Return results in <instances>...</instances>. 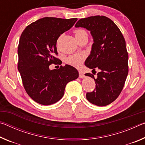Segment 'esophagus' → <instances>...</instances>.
Here are the masks:
<instances>
[{
  "mask_svg": "<svg viewBox=\"0 0 145 145\" xmlns=\"http://www.w3.org/2000/svg\"><path fill=\"white\" fill-rule=\"evenodd\" d=\"M84 77V74H83V73L81 72V71H79V78H82Z\"/></svg>",
  "mask_w": 145,
  "mask_h": 145,
  "instance_id": "1",
  "label": "esophagus"
}]
</instances>
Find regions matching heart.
Here are the masks:
<instances>
[{"mask_svg": "<svg viewBox=\"0 0 145 145\" xmlns=\"http://www.w3.org/2000/svg\"><path fill=\"white\" fill-rule=\"evenodd\" d=\"M86 33L85 31L82 29H77L75 31V37H77L78 36L82 35V34ZM85 59V56L82 54H76L72 56H69L67 59V63L71 66L75 67H79L82 65L83 61Z\"/></svg>", "mask_w": 145, "mask_h": 145, "instance_id": "b5f03b06", "label": "heart"}]
</instances>
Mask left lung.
Listing matches in <instances>:
<instances>
[{"label":"left lung","mask_w":145,"mask_h":145,"mask_svg":"<svg viewBox=\"0 0 145 145\" xmlns=\"http://www.w3.org/2000/svg\"><path fill=\"white\" fill-rule=\"evenodd\" d=\"M89 31L93 39L90 54L85 65L92 69L99 70L95 80L96 88L87 93L86 99L98 106H105L116 100L124 86L128 75L129 56L125 40L113 21L105 16H94L82 18L75 25Z\"/></svg>","instance_id":"obj_1"}]
</instances>
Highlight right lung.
Wrapping results in <instances>:
<instances>
[{
    "mask_svg": "<svg viewBox=\"0 0 145 145\" xmlns=\"http://www.w3.org/2000/svg\"><path fill=\"white\" fill-rule=\"evenodd\" d=\"M77 18L45 17L31 24L21 34L18 48V69L26 92L34 101L48 105L63 97L66 85L78 77L72 66H61L50 70L52 64H59L56 43L61 34L69 30Z\"/></svg>",
    "mask_w": 145,
    "mask_h": 145,
    "instance_id": "1",
    "label": "right lung"
}]
</instances>
